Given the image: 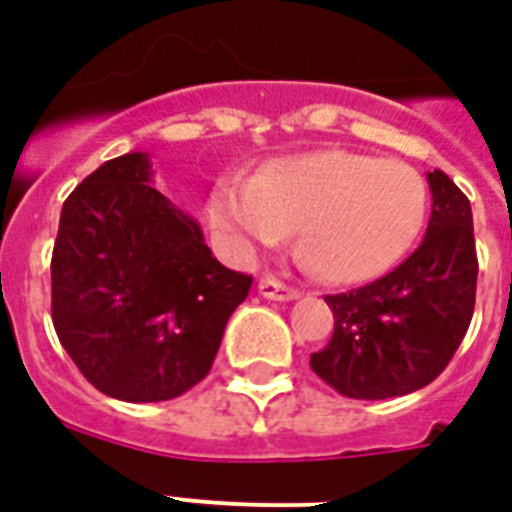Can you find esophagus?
Returning a JSON list of instances; mask_svg holds the SVG:
<instances>
[{
	"mask_svg": "<svg viewBox=\"0 0 512 512\" xmlns=\"http://www.w3.org/2000/svg\"><path fill=\"white\" fill-rule=\"evenodd\" d=\"M257 292L263 294L265 299H273V302H292V299L299 297L297 289L281 284L276 278H263V281L257 284Z\"/></svg>",
	"mask_w": 512,
	"mask_h": 512,
	"instance_id": "34e87169",
	"label": "esophagus"
}]
</instances>
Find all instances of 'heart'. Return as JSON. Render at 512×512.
<instances>
[{
	"label": "heart",
	"mask_w": 512,
	"mask_h": 512,
	"mask_svg": "<svg viewBox=\"0 0 512 512\" xmlns=\"http://www.w3.org/2000/svg\"><path fill=\"white\" fill-rule=\"evenodd\" d=\"M426 205V184L405 162L318 149L268 162L249 184L220 181L207 218L236 257L273 247L297 226L302 255L326 281L360 284L413 247Z\"/></svg>",
	"instance_id": "heart-1"
}]
</instances>
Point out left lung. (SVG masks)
Instances as JSON below:
<instances>
[{
    "label": "left lung",
    "instance_id": "obj_1",
    "mask_svg": "<svg viewBox=\"0 0 512 512\" xmlns=\"http://www.w3.org/2000/svg\"><path fill=\"white\" fill-rule=\"evenodd\" d=\"M426 178L431 218L421 247L373 284L326 297L334 336L310 365L352 400H389L431 384L471 323L479 276L471 202L442 170Z\"/></svg>",
    "mask_w": 512,
    "mask_h": 512
}]
</instances>
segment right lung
<instances>
[{
  "instance_id": "add662e5",
  "label": "right lung",
  "mask_w": 512,
  "mask_h": 512,
  "mask_svg": "<svg viewBox=\"0 0 512 512\" xmlns=\"http://www.w3.org/2000/svg\"><path fill=\"white\" fill-rule=\"evenodd\" d=\"M152 184L147 152L99 165L65 199L52 252L57 339L89 384L123 402L199 384L252 286Z\"/></svg>"
}]
</instances>
